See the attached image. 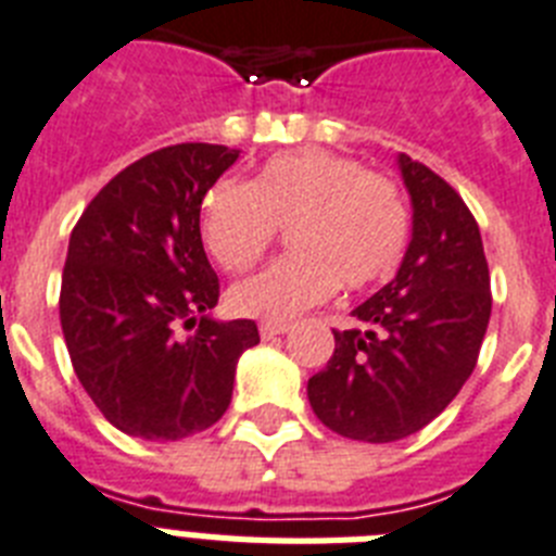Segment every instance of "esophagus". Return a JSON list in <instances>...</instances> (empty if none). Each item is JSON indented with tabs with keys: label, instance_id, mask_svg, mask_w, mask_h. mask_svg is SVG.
Returning <instances> with one entry per match:
<instances>
[{
	"label": "esophagus",
	"instance_id": "esophagus-1",
	"mask_svg": "<svg viewBox=\"0 0 556 556\" xmlns=\"http://www.w3.org/2000/svg\"><path fill=\"white\" fill-rule=\"evenodd\" d=\"M291 328V321H277V319H265L260 321V336L263 339H274V336L286 333V330Z\"/></svg>",
	"mask_w": 556,
	"mask_h": 556
}]
</instances>
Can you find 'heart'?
Returning a JSON list of instances; mask_svg holds the SVG:
<instances>
[{"label":"heart","instance_id":"heart-1","mask_svg":"<svg viewBox=\"0 0 556 556\" xmlns=\"http://www.w3.org/2000/svg\"><path fill=\"white\" fill-rule=\"evenodd\" d=\"M288 225L291 254L228 293L240 314L288 319L339 286L387 279L407 249L409 212L393 177L328 149L274 155L251 186L214 184L200 208L206 251L226 270L251 268Z\"/></svg>","mask_w":556,"mask_h":556}]
</instances>
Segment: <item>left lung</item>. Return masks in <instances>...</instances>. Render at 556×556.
<instances>
[{"label":"left lung","instance_id":"1","mask_svg":"<svg viewBox=\"0 0 556 556\" xmlns=\"http://www.w3.org/2000/svg\"><path fill=\"white\" fill-rule=\"evenodd\" d=\"M413 198V240L390 286L333 330L336 350L307 381V401L328 429L390 444L450 407L478 365L492 316L480 228L444 177L399 157Z\"/></svg>","mask_w":556,"mask_h":556}]
</instances>
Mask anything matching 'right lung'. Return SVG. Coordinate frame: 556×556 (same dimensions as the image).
<instances>
[{"label": "right lung", "instance_id": "right-lung-1", "mask_svg": "<svg viewBox=\"0 0 556 556\" xmlns=\"http://www.w3.org/2000/svg\"><path fill=\"white\" fill-rule=\"evenodd\" d=\"M237 155L220 143L143 155L98 191L70 235L59 296L70 362L127 435L180 441L220 421L237 358L260 342L251 319L206 316L220 279L200 240V206Z\"/></svg>", "mask_w": 556, "mask_h": 556}]
</instances>
